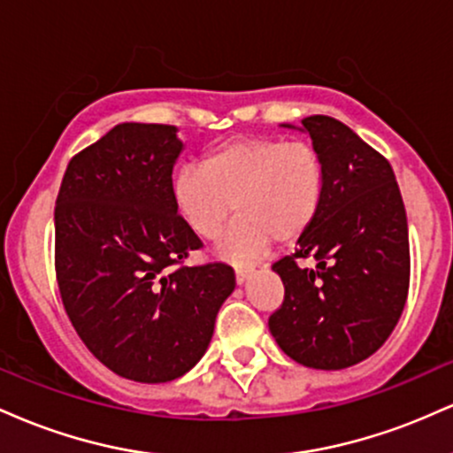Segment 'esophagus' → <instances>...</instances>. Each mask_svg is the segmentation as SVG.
I'll return each mask as SVG.
<instances>
[{
	"mask_svg": "<svg viewBox=\"0 0 453 453\" xmlns=\"http://www.w3.org/2000/svg\"><path fill=\"white\" fill-rule=\"evenodd\" d=\"M253 273H256V270L249 268V266H236V283H238V285H242L244 280H247L249 277H251Z\"/></svg>",
	"mask_w": 453,
	"mask_h": 453,
	"instance_id": "1",
	"label": "esophagus"
}]
</instances>
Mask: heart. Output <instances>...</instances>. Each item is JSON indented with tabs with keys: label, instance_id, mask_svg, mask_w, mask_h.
Returning <instances> with one entry per match:
<instances>
[{
	"label": "heart",
	"instance_id": "heart-1",
	"mask_svg": "<svg viewBox=\"0 0 453 453\" xmlns=\"http://www.w3.org/2000/svg\"><path fill=\"white\" fill-rule=\"evenodd\" d=\"M324 191V159L311 142L241 136L206 150L200 168H180L173 179V204L200 241H215L236 211L219 256L253 259L273 238L285 244L303 236Z\"/></svg>",
	"mask_w": 453,
	"mask_h": 453
}]
</instances>
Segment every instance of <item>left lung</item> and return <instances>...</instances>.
I'll list each match as a JSON object with an SVG mask.
<instances>
[{
    "label": "left lung",
    "instance_id": "left-lung-1",
    "mask_svg": "<svg viewBox=\"0 0 453 453\" xmlns=\"http://www.w3.org/2000/svg\"><path fill=\"white\" fill-rule=\"evenodd\" d=\"M300 129L324 159L326 191L296 253L273 266L285 298L268 327L292 360L341 371L372 356L403 315L407 212L389 161L345 123L313 114ZM309 255L318 268L300 269L297 259Z\"/></svg>",
    "mask_w": 453,
    "mask_h": 453
}]
</instances>
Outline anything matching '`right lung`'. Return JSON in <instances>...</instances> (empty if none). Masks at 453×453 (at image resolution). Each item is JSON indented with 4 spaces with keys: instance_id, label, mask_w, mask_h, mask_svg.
Segmentation results:
<instances>
[{
    "instance_id": "obj_1",
    "label": "right lung",
    "mask_w": 453,
    "mask_h": 453,
    "mask_svg": "<svg viewBox=\"0 0 453 453\" xmlns=\"http://www.w3.org/2000/svg\"><path fill=\"white\" fill-rule=\"evenodd\" d=\"M174 126L121 123L74 155L55 206L61 300L119 377L165 383L200 362L236 288L227 264L180 266L202 241L173 204Z\"/></svg>"
}]
</instances>
